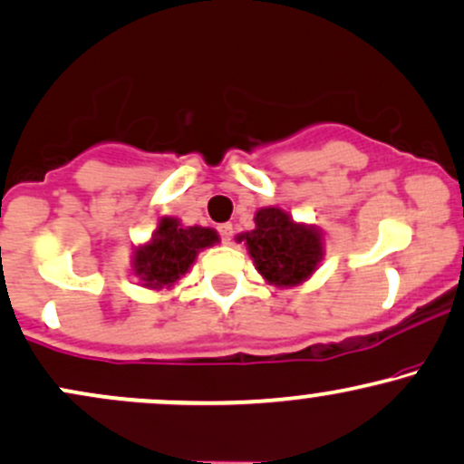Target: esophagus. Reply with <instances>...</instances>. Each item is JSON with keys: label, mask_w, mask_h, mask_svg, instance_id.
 Segmentation results:
<instances>
[{"label": "esophagus", "mask_w": 464, "mask_h": 464, "mask_svg": "<svg viewBox=\"0 0 464 464\" xmlns=\"http://www.w3.org/2000/svg\"><path fill=\"white\" fill-rule=\"evenodd\" d=\"M218 236H220V239L225 244L231 242L233 237V225H228V222H225V225H218Z\"/></svg>", "instance_id": "esophagus-1"}]
</instances>
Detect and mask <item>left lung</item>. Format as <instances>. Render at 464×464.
<instances>
[{
	"mask_svg": "<svg viewBox=\"0 0 464 464\" xmlns=\"http://www.w3.org/2000/svg\"><path fill=\"white\" fill-rule=\"evenodd\" d=\"M255 268L275 285H296L307 279L323 257L321 233L292 222L285 211L266 207L255 216V228L244 233Z\"/></svg>",
	"mask_w": 464,
	"mask_h": 464,
	"instance_id": "left-lung-1",
	"label": "left lung"
}]
</instances>
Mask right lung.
<instances>
[{
  "instance_id": "1",
  "label": "right lung",
  "mask_w": 464,
  "mask_h": 464,
  "mask_svg": "<svg viewBox=\"0 0 464 464\" xmlns=\"http://www.w3.org/2000/svg\"><path fill=\"white\" fill-rule=\"evenodd\" d=\"M218 242L214 228L180 227L177 218L159 222L152 242L135 250V273L148 287L172 285L189 270L200 248Z\"/></svg>"
}]
</instances>
